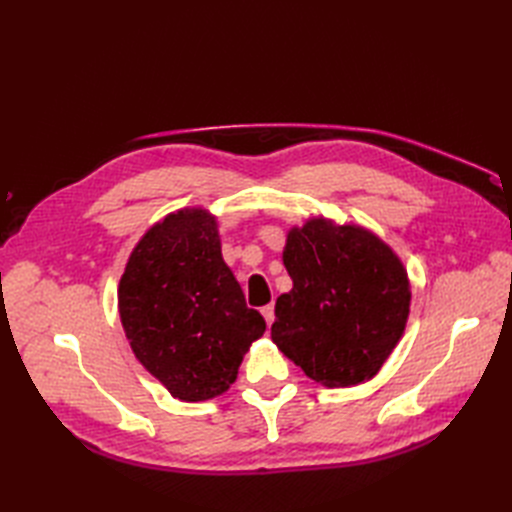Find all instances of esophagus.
<instances>
[{
  "mask_svg": "<svg viewBox=\"0 0 512 512\" xmlns=\"http://www.w3.org/2000/svg\"><path fill=\"white\" fill-rule=\"evenodd\" d=\"M260 314H262V318H265L267 320V324H271L273 322V305H265V307H262L260 309Z\"/></svg>",
  "mask_w": 512,
  "mask_h": 512,
  "instance_id": "esophagus-1",
  "label": "esophagus"
}]
</instances>
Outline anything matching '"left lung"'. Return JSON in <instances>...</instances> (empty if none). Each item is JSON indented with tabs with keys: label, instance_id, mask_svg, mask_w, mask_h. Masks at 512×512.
Segmentation results:
<instances>
[{
	"label": "left lung",
	"instance_id": "left-lung-1",
	"mask_svg": "<svg viewBox=\"0 0 512 512\" xmlns=\"http://www.w3.org/2000/svg\"><path fill=\"white\" fill-rule=\"evenodd\" d=\"M292 288L277 297L271 339L329 389L369 380L404 333L408 273L371 232L309 220L288 232Z\"/></svg>",
	"mask_w": 512,
	"mask_h": 512
}]
</instances>
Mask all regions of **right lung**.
<instances>
[{
  "mask_svg": "<svg viewBox=\"0 0 512 512\" xmlns=\"http://www.w3.org/2000/svg\"><path fill=\"white\" fill-rule=\"evenodd\" d=\"M119 316L136 359L183 401L224 393L267 329L226 267L215 220L200 209L168 215L134 247Z\"/></svg>",
  "mask_w": 512,
  "mask_h": 512,
  "instance_id": "obj_1",
  "label": "right lung"
}]
</instances>
